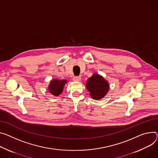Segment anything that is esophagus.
<instances>
[{
	"instance_id": "obj_1",
	"label": "esophagus",
	"mask_w": 158,
	"mask_h": 158,
	"mask_svg": "<svg viewBox=\"0 0 158 158\" xmlns=\"http://www.w3.org/2000/svg\"><path fill=\"white\" fill-rule=\"evenodd\" d=\"M73 79L74 81H80L81 79V76H76V77H74Z\"/></svg>"
}]
</instances>
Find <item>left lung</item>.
Returning a JSON list of instances; mask_svg holds the SVG:
<instances>
[{
    "label": "left lung",
    "mask_w": 158,
    "mask_h": 158,
    "mask_svg": "<svg viewBox=\"0 0 158 158\" xmlns=\"http://www.w3.org/2000/svg\"><path fill=\"white\" fill-rule=\"evenodd\" d=\"M91 97L96 100L103 98L109 90L108 82L98 74H94L85 84Z\"/></svg>",
    "instance_id": "1"
}]
</instances>
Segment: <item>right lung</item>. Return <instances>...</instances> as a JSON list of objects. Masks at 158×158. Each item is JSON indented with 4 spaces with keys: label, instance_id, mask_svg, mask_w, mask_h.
<instances>
[{
    "label": "right lung",
    "instance_id": "add662e5",
    "mask_svg": "<svg viewBox=\"0 0 158 158\" xmlns=\"http://www.w3.org/2000/svg\"><path fill=\"white\" fill-rule=\"evenodd\" d=\"M66 80L53 79L48 85V90L53 96H58L63 91L64 85L67 83Z\"/></svg>",
    "mask_w": 158,
    "mask_h": 158
}]
</instances>
